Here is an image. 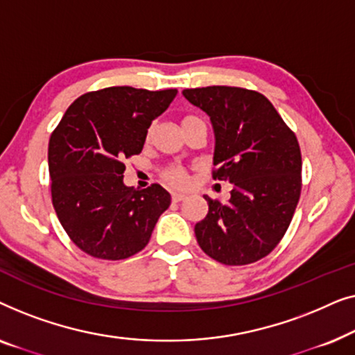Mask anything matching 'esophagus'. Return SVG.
Instances as JSON below:
<instances>
[{
    "label": "esophagus",
    "mask_w": 355,
    "mask_h": 355,
    "mask_svg": "<svg viewBox=\"0 0 355 355\" xmlns=\"http://www.w3.org/2000/svg\"><path fill=\"white\" fill-rule=\"evenodd\" d=\"M184 198H186V196H184V193H179V192H174V193H171V200L173 202H182Z\"/></svg>",
    "instance_id": "esophagus-1"
}]
</instances>
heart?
I'll use <instances>...</instances> for the list:
<instances>
[{
  "label": "heart",
  "mask_w": 355,
  "mask_h": 355,
  "mask_svg": "<svg viewBox=\"0 0 355 355\" xmlns=\"http://www.w3.org/2000/svg\"><path fill=\"white\" fill-rule=\"evenodd\" d=\"M197 119L200 118H197V116L193 114H187L182 118L181 125L182 128H186L187 124H191ZM162 179L168 184V186L181 189V187H186L189 184V173L182 166H168L162 171Z\"/></svg>",
  "instance_id": "heart-1"
}]
</instances>
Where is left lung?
Instances as JSON below:
<instances>
[{
    "mask_svg": "<svg viewBox=\"0 0 355 355\" xmlns=\"http://www.w3.org/2000/svg\"><path fill=\"white\" fill-rule=\"evenodd\" d=\"M182 95L210 116L215 129L213 179L232 184L230 202L205 196L196 225L200 249L241 266L270 254L288 231L302 189L297 137L271 101L255 90L211 85Z\"/></svg>",
    "mask_w": 355,
    "mask_h": 355,
    "instance_id": "obj_1",
    "label": "left lung"
}]
</instances>
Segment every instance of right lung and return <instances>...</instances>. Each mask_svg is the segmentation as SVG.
Returning a JSON list of instances; mask_svg holds the SVG:
<instances>
[{"instance_id": "obj_1", "label": "right lung", "mask_w": 355, "mask_h": 355, "mask_svg": "<svg viewBox=\"0 0 355 355\" xmlns=\"http://www.w3.org/2000/svg\"><path fill=\"white\" fill-rule=\"evenodd\" d=\"M178 90L108 87L80 95L48 144L51 202L69 239L101 260L129 259L148 244L171 203L159 186L139 191L123 182L124 159L144 148L152 121Z\"/></svg>"}]
</instances>
